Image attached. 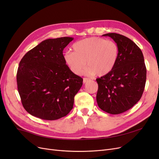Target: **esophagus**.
<instances>
[{
  "mask_svg": "<svg viewBox=\"0 0 159 159\" xmlns=\"http://www.w3.org/2000/svg\"><path fill=\"white\" fill-rule=\"evenodd\" d=\"M90 81V80L89 78H84L83 79V81H84V84L86 83V82H88V81Z\"/></svg>",
  "mask_w": 159,
  "mask_h": 159,
  "instance_id": "esophagus-1",
  "label": "esophagus"
}]
</instances>
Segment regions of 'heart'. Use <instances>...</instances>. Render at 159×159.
<instances>
[{"label":"heart","instance_id":"1","mask_svg":"<svg viewBox=\"0 0 159 159\" xmlns=\"http://www.w3.org/2000/svg\"><path fill=\"white\" fill-rule=\"evenodd\" d=\"M74 52L64 54V60L72 72L76 75L83 73L86 62L88 73L98 76L109 74L116 65L119 47L114 41L90 37L76 42L72 46Z\"/></svg>","mask_w":159,"mask_h":159}]
</instances>
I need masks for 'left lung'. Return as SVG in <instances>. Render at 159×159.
Returning a JSON list of instances; mask_svg holds the SVG:
<instances>
[{
	"label": "left lung",
	"instance_id": "1",
	"mask_svg": "<svg viewBox=\"0 0 159 159\" xmlns=\"http://www.w3.org/2000/svg\"><path fill=\"white\" fill-rule=\"evenodd\" d=\"M119 47V57L113 70L96 79L98 90L96 99L99 107L110 114L122 113L133 107L145 89L147 69L142 51L127 37L108 33Z\"/></svg>",
	"mask_w": 159,
	"mask_h": 159
}]
</instances>
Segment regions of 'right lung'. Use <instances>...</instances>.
<instances>
[{"label":"right lung","mask_w":159,"mask_h":159,"mask_svg":"<svg viewBox=\"0 0 159 159\" xmlns=\"http://www.w3.org/2000/svg\"><path fill=\"white\" fill-rule=\"evenodd\" d=\"M61 37L42 41L23 56L16 74L24 108L44 120H56L73 108L83 79L66 65L63 50L73 40Z\"/></svg>","instance_id":"obj_1"}]
</instances>
